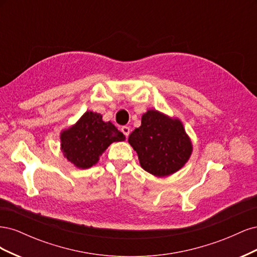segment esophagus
Returning <instances> with one entry per match:
<instances>
[{
  "mask_svg": "<svg viewBox=\"0 0 257 257\" xmlns=\"http://www.w3.org/2000/svg\"><path fill=\"white\" fill-rule=\"evenodd\" d=\"M121 131H122V133L125 135V137L127 138L128 135H130V127L128 126H122Z\"/></svg>",
  "mask_w": 257,
  "mask_h": 257,
  "instance_id": "obj_1",
  "label": "esophagus"
}]
</instances>
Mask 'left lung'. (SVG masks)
<instances>
[{"label":"left lung","mask_w":257,"mask_h":257,"mask_svg":"<svg viewBox=\"0 0 257 257\" xmlns=\"http://www.w3.org/2000/svg\"><path fill=\"white\" fill-rule=\"evenodd\" d=\"M128 143L137 152L142 167L157 177L176 173L192 152L181 122L157 110H148L143 115L141 127L130 135Z\"/></svg>","instance_id":"obj_1"}]
</instances>
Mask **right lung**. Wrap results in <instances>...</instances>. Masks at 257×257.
Segmentation results:
<instances>
[{"mask_svg": "<svg viewBox=\"0 0 257 257\" xmlns=\"http://www.w3.org/2000/svg\"><path fill=\"white\" fill-rule=\"evenodd\" d=\"M124 139L125 136L111 122H104L99 113L87 111L74 126L61 134V146L65 158L84 169L96 164L111 143Z\"/></svg>", "mask_w": 257, "mask_h": 257, "instance_id": "1", "label": "right lung"}]
</instances>
